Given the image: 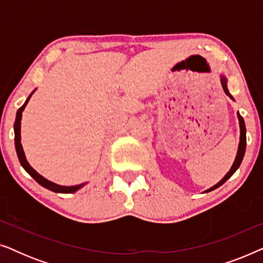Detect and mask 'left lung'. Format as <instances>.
I'll list each match as a JSON object with an SVG mask.
<instances>
[{"label":"left lung","mask_w":263,"mask_h":263,"mask_svg":"<svg viewBox=\"0 0 263 263\" xmlns=\"http://www.w3.org/2000/svg\"><path fill=\"white\" fill-rule=\"evenodd\" d=\"M221 85H222V88H224V91H225V93L228 96H230V93H229V91H228V87H226V80H225V78H221ZM231 97V96H230ZM232 98V97H231ZM237 116H238V120H239V127H240V140H239V146H238V152H237V156H236V159H235V163H233V165H232V167H231V170H230L228 174H226V176L224 178L221 179L220 182L218 183V184H215L214 186H212L211 189H208L207 192H211V190H214V189H217L218 186H220L221 184H224V183L228 181V179L231 177V176L235 174L236 172V170L237 168L239 167V165H240V163H242V160H243V157H244V153H246V146H247V136H246V124H244V120H243V117L240 116L239 114H237Z\"/></svg>","instance_id":"1"}]
</instances>
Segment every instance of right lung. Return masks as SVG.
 Listing matches in <instances>:
<instances>
[{
    "label": "right lung",
    "instance_id": "right-lung-1",
    "mask_svg": "<svg viewBox=\"0 0 263 263\" xmlns=\"http://www.w3.org/2000/svg\"><path fill=\"white\" fill-rule=\"evenodd\" d=\"M31 96L28 97L26 102L23 106L20 107L19 110H17L16 112V118H15V123H14V133H15V148H16V153H17V158H19L20 160V164L23 165V167L26 170L28 174H30L32 177H33L35 181H37L39 184L42 186H44V188L51 190V192H55V193H63V194H68V193H74L77 192L81 188V186H84V184H79V185H74V186H63V185H57L55 183L48 181V179H45L44 177H42L41 175L37 174L33 168L30 166V164L27 163L26 158H25V153L23 151V146H21V142H20V121H21V115H23V111L25 109V106L27 105L28 100H30Z\"/></svg>",
    "mask_w": 263,
    "mask_h": 263
}]
</instances>
